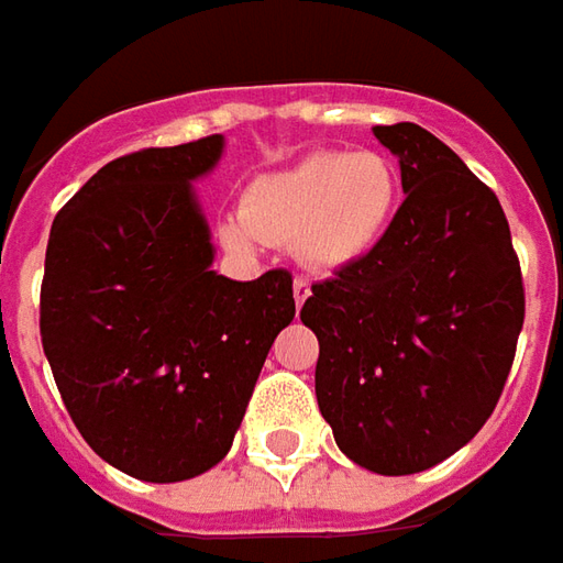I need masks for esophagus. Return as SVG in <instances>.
<instances>
[{
	"instance_id": "1",
	"label": "esophagus",
	"mask_w": 563,
	"mask_h": 563,
	"mask_svg": "<svg viewBox=\"0 0 563 563\" xmlns=\"http://www.w3.org/2000/svg\"><path fill=\"white\" fill-rule=\"evenodd\" d=\"M308 296H311V283L305 280V277H296V280H292V299H296V308H301Z\"/></svg>"
}]
</instances>
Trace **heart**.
<instances>
[{
    "instance_id": "1",
    "label": "heart",
    "mask_w": 563,
    "mask_h": 563,
    "mask_svg": "<svg viewBox=\"0 0 563 563\" xmlns=\"http://www.w3.org/2000/svg\"><path fill=\"white\" fill-rule=\"evenodd\" d=\"M398 196V170L383 152H311L252 180L240 221L223 227V240L233 249L296 243L305 264L340 271L377 252L396 221Z\"/></svg>"
}]
</instances>
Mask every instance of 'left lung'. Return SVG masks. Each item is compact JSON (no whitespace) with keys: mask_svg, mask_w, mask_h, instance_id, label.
Here are the masks:
<instances>
[{"mask_svg":"<svg viewBox=\"0 0 563 563\" xmlns=\"http://www.w3.org/2000/svg\"><path fill=\"white\" fill-rule=\"evenodd\" d=\"M408 192L379 249L314 283V393L336 445L383 476L420 474L479 433L523 327V277L495 192L417 124L374 126Z\"/></svg>","mask_w":563,"mask_h":563,"instance_id":"1","label":"left lung"}]
</instances>
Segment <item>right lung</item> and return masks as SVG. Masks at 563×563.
Wrapping results in <instances>:
<instances>
[{"mask_svg": "<svg viewBox=\"0 0 563 563\" xmlns=\"http://www.w3.org/2000/svg\"><path fill=\"white\" fill-rule=\"evenodd\" d=\"M223 136L130 152L52 221L40 336L89 449L146 483L211 471L240 430L264 358L296 318L292 274L230 280L192 180Z\"/></svg>", "mask_w": 563, "mask_h": 563, "instance_id": "right-lung-1", "label": "right lung"}]
</instances>
